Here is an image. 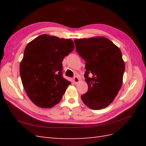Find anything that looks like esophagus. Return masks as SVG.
Instances as JSON below:
<instances>
[{
    "mask_svg": "<svg viewBox=\"0 0 146 146\" xmlns=\"http://www.w3.org/2000/svg\"><path fill=\"white\" fill-rule=\"evenodd\" d=\"M80 81V79L77 76H75L73 78V82L75 83H77Z\"/></svg>",
    "mask_w": 146,
    "mask_h": 146,
    "instance_id": "1",
    "label": "esophagus"
}]
</instances>
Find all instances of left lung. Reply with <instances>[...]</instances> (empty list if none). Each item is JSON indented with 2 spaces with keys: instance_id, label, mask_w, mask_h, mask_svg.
I'll return each instance as SVG.
<instances>
[{
  "instance_id": "left-lung-1",
  "label": "left lung",
  "mask_w": 146,
  "mask_h": 146,
  "mask_svg": "<svg viewBox=\"0 0 146 146\" xmlns=\"http://www.w3.org/2000/svg\"><path fill=\"white\" fill-rule=\"evenodd\" d=\"M78 54L86 62L88 88L81 98L91 109L100 110L113 102L122 84L125 63L120 49L104 37L74 40ZM89 76H88V75Z\"/></svg>"
}]
</instances>
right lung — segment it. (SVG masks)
Instances as JSON below:
<instances>
[{"instance_id":"add662e5","label":"right lung","mask_w":146,"mask_h":146,"mask_svg":"<svg viewBox=\"0 0 146 146\" xmlns=\"http://www.w3.org/2000/svg\"><path fill=\"white\" fill-rule=\"evenodd\" d=\"M71 39L42 35L27 44L20 64L24 90L34 104L51 108L58 104L71 83L63 76L62 61L73 50Z\"/></svg>"}]
</instances>
